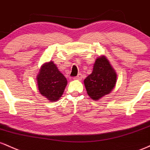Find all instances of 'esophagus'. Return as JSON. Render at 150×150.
I'll return each instance as SVG.
<instances>
[{
  "mask_svg": "<svg viewBox=\"0 0 150 150\" xmlns=\"http://www.w3.org/2000/svg\"><path fill=\"white\" fill-rule=\"evenodd\" d=\"M74 79L75 80H79V81H81L82 79V74H78V76H76V77H74Z\"/></svg>",
  "mask_w": 150,
  "mask_h": 150,
  "instance_id": "obj_1",
  "label": "esophagus"
}]
</instances>
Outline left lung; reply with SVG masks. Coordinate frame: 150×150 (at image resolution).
<instances>
[{
    "instance_id": "obj_1",
    "label": "left lung",
    "mask_w": 150,
    "mask_h": 150,
    "mask_svg": "<svg viewBox=\"0 0 150 150\" xmlns=\"http://www.w3.org/2000/svg\"><path fill=\"white\" fill-rule=\"evenodd\" d=\"M117 81V74L106 57H97L93 71L84 80L88 95L94 100H98L112 91Z\"/></svg>"
}]
</instances>
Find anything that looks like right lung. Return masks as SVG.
Instances as JSON below:
<instances>
[{
    "mask_svg": "<svg viewBox=\"0 0 150 150\" xmlns=\"http://www.w3.org/2000/svg\"><path fill=\"white\" fill-rule=\"evenodd\" d=\"M39 91L48 100L54 102L62 97L67 80L52 61L45 62L37 76Z\"/></svg>",
    "mask_w": 150,
    "mask_h": 150,
    "instance_id": "add662e5",
    "label": "right lung"
}]
</instances>
